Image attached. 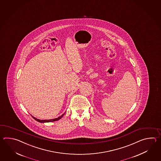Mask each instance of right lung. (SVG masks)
Here are the masks:
<instances>
[{
	"mask_svg": "<svg viewBox=\"0 0 161 161\" xmlns=\"http://www.w3.org/2000/svg\"><path fill=\"white\" fill-rule=\"evenodd\" d=\"M64 114H63L62 116L58 117V118H56V119H51V120H39V119H37L35 118V117H34L33 116H32V117L34 119V120H36V121H38V122H40V123H49V122H53V121H57V120H58L59 119H60L62 118V117L64 116Z\"/></svg>",
	"mask_w": 161,
	"mask_h": 161,
	"instance_id": "obj_1",
	"label": "right lung"
}]
</instances>
